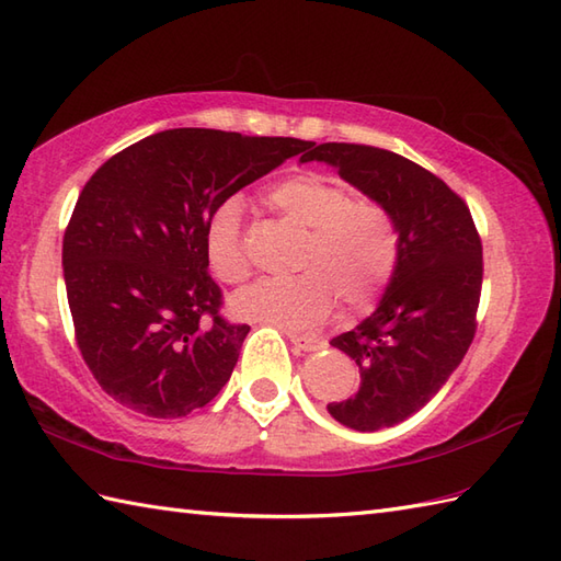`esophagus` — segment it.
<instances>
[{
    "label": "esophagus",
    "mask_w": 561,
    "mask_h": 561,
    "mask_svg": "<svg viewBox=\"0 0 561 561\" xmlns=\"http://www.w3.org/2000/svg\"><path fill=\"white\" fill-rule=\"evenodd\" d=\"M289 340H291L294 347L301 350V352H320V350L325 347L323 340L308 337V335H289Z\"/></svg>",
    "instance_id": "esophagus-1"
}]
</instances>
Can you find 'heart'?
I'll list each match as a JSON object with an SVG mask.
<instances>
[{
  "label": "heart",
  "instance_id": "b5f03b06",
  "mask_svg": "<svg viewBox=\"0 0 561 561\" xmlns=\"http://www.w3.org/2000/svg\"><path fill=\"white\" fill-rule=\"evenodd\" d=\"M262 202L308 229L294 279H265L231 301L236 318L284 330H311L342 301L362 313L386 291L400 257V231L383 202L352 197L337 178L306 171L270 185ZM205 255L214 277L241 284L250 277L241 202L224 199L205 221Z\"/></svg>",
  "mask_w": 561,
  "mask_h": 561
}]
</instances>
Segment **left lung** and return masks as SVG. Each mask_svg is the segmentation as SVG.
<instances>
[{"mask_svg": "<svg viewBox=\"0 0 561 561\" xmlns=\"http://www.w3.org/2000/svg\"><path fill=\"white\" fill-rule=\"evenodd\" d=\"M366 197L383 202L400 231L398 267L376 311L330 344L359 366L356 396L328 412L354 432H378L420 412L456 371L474 337L482 241L470 209L414 161L364 145H308Z\"/></svg>", "mask_w": 561, "mask_h": 561, "instance_id": "1", "label": "left lung"}]
</instances>
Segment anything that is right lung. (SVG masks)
<instances>
[{
    "label": "right lung",
    "instance_id": "obj_1",
    "mask_svg": "<svg viewBox=\"0 0 561 561\" xmlns=\"http://www.w3.org/2000/svg\"><path fill=\"white\" fill-rule=\"evenodd\" d=\"M306 147L178 127L115 153L83 185L62 241L67 301L83 362L113 400L178 420L229 383L250 328L219 316L205 221Z\"/></svg>",
    "mask_w": 561,
    "mask_h": 561
}]
</instances>
